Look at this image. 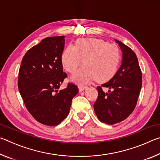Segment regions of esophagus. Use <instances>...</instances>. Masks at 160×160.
<instances>
[{
    "label": "esophagus",
    "mask_w": 160,
    "mask_h": 160,
    "mask_svg": "<svg viewBox=\"0 0 160 160\" xmlns=\"http://www.w3.org/2000/svg\"><path fill=\"white\" fill-rule=\"evenodd\" d=\"M87 88H88L87 86H79V90L80 92H82L83 90H85V89H87Z\"/></svg>",
    "instance_id": "34e87169"
}]
</instances>
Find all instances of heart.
<instances>
[{
    "mask_svg": "<svg viewBox=\"0 0 160 160\" xmlns=\"http://www.w3.org/2000/svg\"><path fill=\"white\" fill-rule=\"evenodd\" d=\"M120 51L114 44L95 38H83L68 45L61 55V63L68 72L73 73L82 63L85 64L72 75V80L85 85L96 78L103 82L109 80L117 70Z\"/></svg>",
    "mask_w": 160,
    "mask_h": 160,
    "instance_id": "obj_1",
    "label": "heart"
}]
</instances>
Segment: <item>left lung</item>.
Listing matches in <instances>:
<instances>
[{
	"label": "left lung",
	"instance_id": "8db88e82",
	"mask_svg": "<svg viewBox=\"0 0 160 160\" xmlns=\"http://www.w3.org/2000/svg\"><path fill=\"white\" fill-rule=\"evenodd\" d=\"M122 51V63L109 81L97 87L98 97L94 104L101 122L112 125L121 122L133 112L142 86V72L134 51L115 39ZM102 87L110 89L104 93Z\"/></svg>",
	"mask_w": 160,
	"mask_h": 160
}]
</instances>
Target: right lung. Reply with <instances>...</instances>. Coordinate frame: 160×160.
Returning a JSON list of instances; mask_svg holds the SVG:
<instances>
[{"instance_id": "add662e5", "label": "right lung", "mask_w": 160, "mask_h": 160, "mask_svg": "<svg viewBox=\"0 0 160 160\" xmlns=\"http://www.w3.org/2000/svg\"><path fill=\"white\" fill-rule=\"evenodd\" d=\"M64 38L42 39L27 51L19 70L18 89L27 109L38 122L49 126L58 125L67 117L78 93L72 83L58 90L67 77L61 63Z\"/></svg>"}]
</instances>
